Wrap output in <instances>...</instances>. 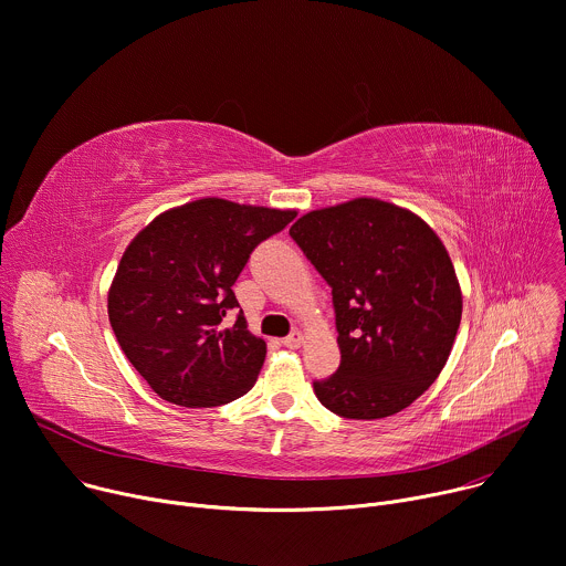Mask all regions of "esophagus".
<instances>
[{
  "instance_id": "obj_1",
  "label": "esophagus",
  "mask_w": 566,
  "mask_h": 566,
  "mask_svg": "<svg viewBox=\"0 0 566 566\" xmlns=\"http://www.w3.org/2000/svg\"><path fill=\"white\" fill-rule=\"evenodd\" d=\"M303 344V333L301 331H292L285 339H283V346L287 348H298Z\"/></svg>"
}]
</instances>
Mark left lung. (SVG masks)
Returning a JSON list of instances; mask_svg holds the SVG:
<instances>
[{
  "mask_svg": "<svg viewBox=\"0 0 566 566\" xmlns=\"http://www.w3.org/2000/svg\"><path fill=\"white\" fill-rule=\"evenodd\" d=\"M290 235L333 287L342 361L312 382L342 418H387L441 375L463 296L446 244L416 213L375 198L310 211Z\"/></svg>",
  "mask_w": 566,
  "mask_h": 566,
  "instance_id": "left-lung-1",
  "label": "left lung"
}]
</instances>
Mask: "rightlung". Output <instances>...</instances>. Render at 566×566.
<instances>
[{"label": "right lung", "mask_w": 566, "mask_h": 566, "mask_svg": "<svg viewBox=\"0 0 566 566\" xmlns=\"http://www.w3.org/2000/svg\"><path fill=\"white\" fill-rule=\"evenodd\" d=\"M296 211L202 198L164 211L123 251L107 315L125 357L179 407H220L254 387L268 346L247 331L233 283ZM233 308V327L223 317Z\"/></svg>", "instance_id": "obj_1"}]
</instances>
